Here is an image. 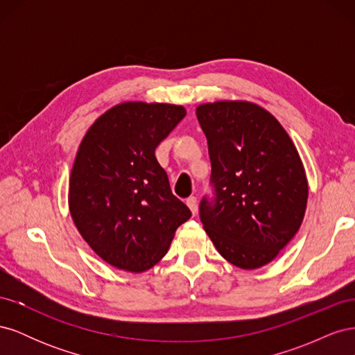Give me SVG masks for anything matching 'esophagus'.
Returning <instances> with one entry per match:
<instances>
[{"label": "esophagus", "mask_w": 355, "mask_h": 355, "mask_svg": "<svg viewBox=\"0 0 355 355\" xmlns=\"http://www.w3.org/2000/svg\"><path fill=\"white\" fill-rule=\"evenodd\" d=\"M187 206L189 207V210H191L192 214H196V213H197V198H196V197H189V198L187 200Z\"/></svg>", "instance_id": "obj_1"}]
</instances>
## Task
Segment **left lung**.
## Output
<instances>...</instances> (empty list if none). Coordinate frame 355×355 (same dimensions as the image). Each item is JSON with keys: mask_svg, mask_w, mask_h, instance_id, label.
Segmentation results:
<instances>
[{"mask_svg": "<svg viewBox=\"0 0 355 355\" xmlns=\"http://www.w3.org/2000/svg\"><path fill=\"white\" fill-rule=\"evenodd\" d=\"M197 118L216 188L213 206L200 204L204 231L223 259L256 270L275 259L304 220V163L284 127L257 103H201Z\"/></svg>", "mask_w": 355, "mask_h": 355, "instance_id": "obj_1", "label": "left lung"}]
</instances>
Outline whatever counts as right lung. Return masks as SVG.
Wrapping results in <instances>:
<instances>
[{
  "label": "right lung",
  "mask_w": 355,
  "mask_h": 355,
  "mask_svg": "<svg viewBox=\"0 0 355 355\" xmlns=\"http://www.w3.org/2000/svg\"><path fill=\"white\" fill-rule=\"evenodd\" d=\"M185 115L182 105L118 103L78 146L69 176L71 218L92 250L118 270H151L191 218L155 158V148Z\"/></svg>",
  "instance_id": "add662e5"
}]
</instances>
